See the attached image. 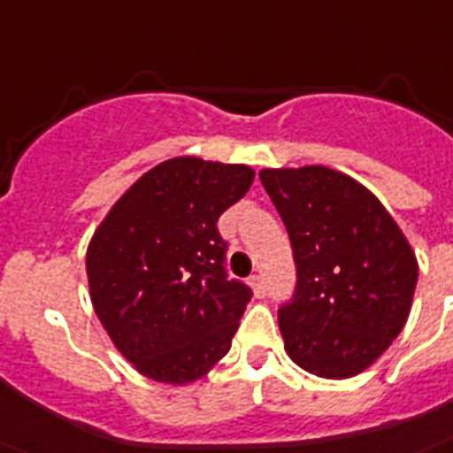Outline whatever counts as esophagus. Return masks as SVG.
I'll return each instance as SVG.
<instances>
[{
	"mask_svg": "<svg viewBox=\"0 0 453 453\" xmlns=\"http://www.w3.org/2000/svg\"><path fill=\"white\" fill-rule=\"evenodd\" d=\"M250 288H253V292H256L257 297H262V295L267 292V283H265V276H262V273H253V276H250Z\"/></svg>",
	"mask_w": 453,
	"mask_h": 453,
	"instance_id": "esophagus-1",
	"label": "esophagus"
}]
</instances>
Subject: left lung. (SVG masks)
Returning <instances> with one entry per match:
<instances>
[{"mask_svg":"<svg viewBox=\"0 0 453 453\" xmlns=\"http://www.w3.org/2000/svg\"><path fill=\"white\" fill-rule=\"evenodd\" d=\"M297 269L279 309L285 349L313 375L362 373L401 334L417 288V257L373 193L325 165L262 170Z\"/></svg>","mask_w":453,"mask_h":453,"instance_id":"8db88e82","label":"left lung"}]
</instances>
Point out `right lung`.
Returning <instances> with one entry per match:
<instances>
[{
  "label": "right lung",
  "mask_w": 453,
  "mask_h": 453,
  "mask_svg": "<svg viewBox=\"0 0 453 453\" xmlns=\"http://www.w3.org/2000/svg\"><path fill=\"white\" fill-rule=\"evenodd\" d=\"M249 165L158 163L119 197L87 249L91 303L140 373L186 385L227 355L253 292L227 279L219 216L253 184Z\"/></svg>",
  "instance_id": "right-lung-1"
}]
</instances>
